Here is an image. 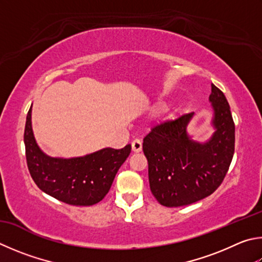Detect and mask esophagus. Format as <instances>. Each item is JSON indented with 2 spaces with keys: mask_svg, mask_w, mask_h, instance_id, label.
I'll use <instances>...</instances> for the list:
<instances>
[{
  "mask_svg": "<svg viewBox=\"0 0 262 262\" xmlns=\"http://www.w3.org/2000/svg\"><path fill=\"white\" fill-rule=\"evenodd\" d=\"M132 150L134 152H140L142 150V142L139 139H135L132 142Z\"/></svg>",
  "mask_w": 262,
  "mask_h": 262,
  "instance_id": "34e87169",
  "label": "esophagus"
}]
</instances>
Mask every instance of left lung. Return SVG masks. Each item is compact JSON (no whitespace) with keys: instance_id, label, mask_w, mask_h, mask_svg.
I'll list each match as a JSON object with an SVG mask.
<instances>
[{"instance_id":"1","label":"left lung","mask_w":262,"mask_h":262,"mask_svg":"<svg viewBox=\"0 0 262 262\" xmlns=\"http://www.w3.org/2000/svg\"><path fill=\"white\" fill-rule=\"evenodd\" d=\"M212 85V139L198 143L187 134L193 113L163 121L143 139L151 192L161 205L179 207L206 198L220 187L235 151V123L227 98Z\"/></svg>"}]
</instances>
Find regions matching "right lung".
Masks as SVG:
<instances>
[{
	"instance_id": "add662e5",
	"label": "right lung",
	"mask_w": 262,
	"mask_h": 262,
	"mask_svg": "<svg viewBox=\"0 0 262 262\" xmlns=\"http://www.w3.org/2000/svg\"><path fill=\"white\" fill-rule=\"evenodd\" d=\"M27 113L24 142L30 174L42 191L75 206H90L106 196L120 166L129 156L132 145L99 150L79 158H51L37 146Z\"/></svg>"
}]
</instances>
